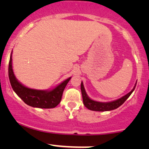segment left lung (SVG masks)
Segmentation results:
<instances>
[{
  "label": "left lung",
  "mask_w": 149,
  "mask_h": 149,
  "mask_svg": "<svg viewBox=\"0 0 149 149\" xmlns=\"http://www.w3.org/2000/svg\"><path fill=\"white\" fill-rule=\"evenodd\" d=\"M136 84H137V82H136ZM136 85H135L134 88L132 89L131 91H130L128 94L125 95L124 97H121L120 99H118V100H115V101L110 102H96L91 100V99L87 96L85 91V88H84V87L83 82H81V90L82 98H83V102L84 106L86 108H88V109H90V110L98 111V112L109 111L112 110V109H117V108L119 107L120 106H121V105L126 101V100L130 97V94L133 93L135 88H136Z\"/></svg>",
  "instance_id": "left-lung-1"
}]
</instances>
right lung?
Segmentation results:
<instances>
[{
	"label": "right lung",
	"instance_id": "obj_1",
	"mask_svg": "<svg viewBox=\"0 0 149 149\" xmlns=\"http://www.w3.org/2000/svg\"><path fill=\"white\" fill-rule=\"evenodd\" d=\"M8 77L12 88L24 103L33 107L42 109L54 108L59 104L62 99L64 88L71 78L66 79L51 91H42L27 88L19 83L15 77L12 68V52L8 64Z\"/></svg>",
	"mask_w": 149,
	"mask_h": 149
}]
</instances>
